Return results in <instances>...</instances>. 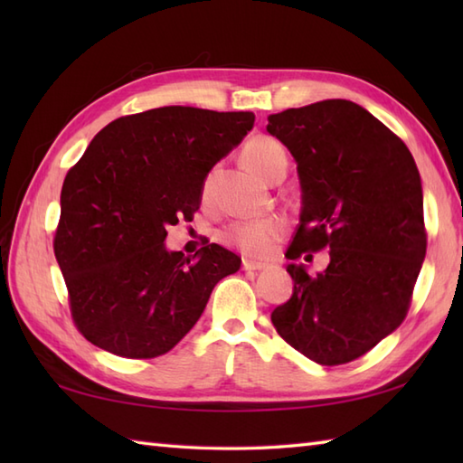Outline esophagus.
<instances>
[{
	"instance_id": "1",
	"label": "esophagus",
	"mask_w": 463,
	"mask_h": 463,
	"mask_svg": "<svg viewBox=\"0 0 463 463\" xmlns=\"http://www.w3.org/2000/svg\"><path fill=\"white\" fill-rule=\"evenodd\" d=\"M264 269H267V264H264V262L242 260V270H247V272H250V270H264Z\"/></svg>"
}]
</instances>
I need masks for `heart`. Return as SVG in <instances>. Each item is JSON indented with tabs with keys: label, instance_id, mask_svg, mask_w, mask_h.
Here are the masks:
<instances>
[{
	"label": "heart",
	"instance_id": "1",
	"mask_svg": "<svg viewBox=\"0 0 463 463\" xmlns=\"http://www.w3.org/2000/svg\"><path fill=\"white\" fill-rule=\"evenodd\" d=\"M244 163L249 165L257 175L262 179H267L274 166L280 163H287V153H284L282 145L274 141L272 137H254L247 143L242 151ZM211 181H206L203 186V194L209 193ZM284 231H287V224L279 216H267V219H254V221H239L226 226L222 231V241L242 250L244 254H250V257H264L272 244L277 242Z\"/></svg>",
	"mask_w": 463,
	"mask_h": 463
}]
</instances>
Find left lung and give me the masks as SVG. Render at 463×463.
Listing matches in <instances>:
<instances>
[{"label":"left lung","mask_w":463,"mask_h":463,"mask_svg":"<svg viewBox=\"0 0 463 463\" xmlns=\"http://www.w3.org/2000/svg\"><path fill=\"white\" fill-rule=\"evenodd\" d=\"M267 131L298 165L302 211L287 257L330 250L317 277L288 264L294 290L272 324L322 366L348 364L410 310L428 247L418 166L396 133L346 99L270 115Z\"/></svg>","instance_id":"8db88e82"}]
</instances>
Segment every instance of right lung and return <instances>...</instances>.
Wrapping results in <instances>:
<instances>
[{
  "label": "right lung",
  "mask_w": 463,
  "mask_h": 463,
  "mask_svg": "<svg viewBox=\"0 0 463 463\" xmlns=\"http://www.w3.org/2000/svg\"><path fill=\"white\" fill-rule=\"evenodd\" d=\"M254 125L249 111L159 107L111 121L67 171L53 239L75 328L115 356L175 348L237 254L204 244L165 249L166 229L193 221L204 176Z\"/></svg>",
  "instance_id": "add662e5"
}]
</instances>
